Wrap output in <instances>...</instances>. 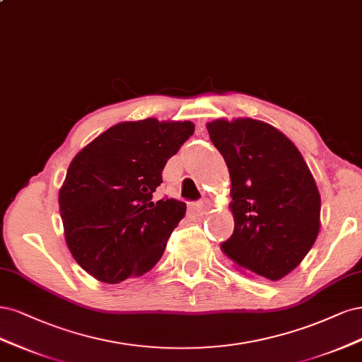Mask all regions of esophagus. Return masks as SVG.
I'll return each instance as SVG.
<instances>
[{
  "label": "esophagus",
  "instance_id": "obj_1",
  "mask_svg": "<svg viewBox=\"0 0 362 362\" xmlns=\"http://www.w3.org/2000/svg\"><path fill=\"white\" fill-rule=\"evenodd\" d=\"M209 209H211V202H209V200H202V202H198L194 206V212H195V215L202 216V215L207 214Z\"/></svg>",
  "mask_w": 362,
  "mask_h": 362
}]
</instances>
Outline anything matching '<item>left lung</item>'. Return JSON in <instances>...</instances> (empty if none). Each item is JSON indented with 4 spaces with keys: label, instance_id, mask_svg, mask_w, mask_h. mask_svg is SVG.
<instances>
[{
    "label": "left lung",
    "instance_id": "obj_1",
    "mask_svg": "<svg viewBox=\"0 0 362 362\" xmlns=\"http://www.w3.org/2000/svg\"><path fill=\"white\" fill-rule=\"evenodd\" d=\"M231 179L235 230L221 243L227 257L278 281L304 260L320 230V194L300 151L260 120L206 124Z\"/></svg>",
    "mask_w": 362,
    "mask_h": 362
}]
</instances>
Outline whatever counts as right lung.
Wrapping results in <instances>:
<instances>
[{
    "label": "right lung",
    "instance_id": "1",
    "mask_svg": "<svg viewBox=\"0 0 362 362\" xmlns=\"http://www.w3.org/2000/svg\"><path fill=\"white\" fill-rule=\"evenodd\" d=\"M192 134L191 122H123L74 158L58 204L67 247L91 276L117 284L159 262L186 204L153 192Z\"/></svg>",
    "mask_w": 362,
    "mask_h": 362
}]
</instances>
